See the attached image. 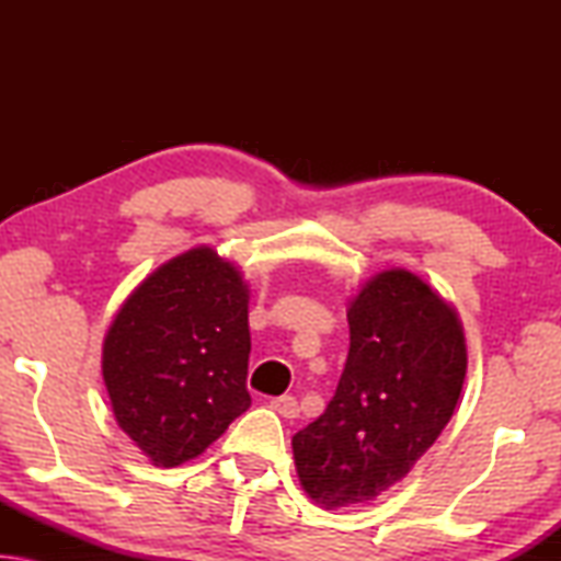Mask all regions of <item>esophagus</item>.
<instances>
[{
  "mask_svg": "<svg viewBox=\"0 0 561 561\" xmlns=\"http://www.w3.org/2000/svg\"><path fill=\"white\" fill-rule=\"evenodd\" d=\"M272 411H277L282 417H297L299 415V403L294 396H279L270 401Z\"/></svg>",
  "mask_w": 561,
  "mask_h": 561,
  "instance_id": "obj_1",
  "label": "esophagus"
}]
</instances>
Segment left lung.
Here are the masks:
<instances>
[{"label":"left lung","mask_w":561,"mask_h":561,"mask_svg":"<svg viewBox=\"0 0 561 561\" xmlns=\"http://www.w3.org/2000/svg\"><path fill=\"white\" fill-rule=\"evenodd\" d=\"M346 317L336 393L291 438L301 488L327 510L398 485L448 425L468 371L458 311L413 272L376 274Z\"/></svg>","instance_id":"obj_1"}]
</instances>
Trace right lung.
<instances>
[{
    "mask_svg": "<svg viewBox=\"0 0 561 561\" xmlns=\"http://www.w3.org/2000/svg\"><path fill=\"white\" fill-rule=\"evenodd\" d=\"M250 289L210 247L178 254L123 301L103 339V381L121 431L175 468L250 408Z\"/></svg>",
    "mask_w": 561,
    "mask_h": 561,
    "instance_id": "1",
    "label": "right lung"
}]
</instances>
